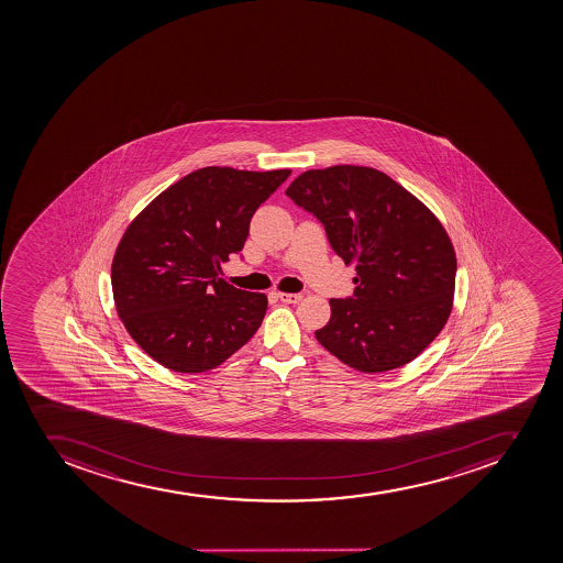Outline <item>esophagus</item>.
Listing matches in <instances>:
<instances>
[{
  "label": "esophagus",
  "mask_w": 563,
  "mask_h": 563,
  "mask_svg": "<svg viewBox=\"0 0 563 563\" xmlns=\"http://www.w3.org/2000/svg\"><path fill=\"white\" fill-rule=\"evenodd\" d=\"M277 299L286 303H297L302 300V294H277Z\"/></svg>",
  "instance_id": "esophagus-1"
}]
</instances>
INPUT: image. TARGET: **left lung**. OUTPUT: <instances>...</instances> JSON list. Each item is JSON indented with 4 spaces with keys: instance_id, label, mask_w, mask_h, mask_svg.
<instances>
[{
    "instance_id": "obj_1",
    "label": "left lung",
    "mask_w": 563,
    "mask_h": 563,
    "mask_svg": "<svg viewBox=\"0 0 563 563\" xmlns=\"http://www.w3.org/2000/svg\"><path fill=\"white\" fill-rule=\"evenodd\" d=\"M286 195L323 224L354 294L331 299L314 336L362 373H385L423 353L452 311L457 261L438 218L379 170L333 165L306 170Z\"/></svg>"
}]
</instances>
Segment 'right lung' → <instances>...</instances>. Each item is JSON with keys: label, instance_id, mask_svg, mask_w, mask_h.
Listing matches in <instances>:
<instances>
[{"label": "right lung", "instance_id": "1", "mask_svg": "<svg viewBox=\"0 0 563 563\" xmlns=\"http://www.w3.org/2000/svg\"><path fill=\"white\" fill-rule=\"evenodd\" d=\"M289 175L203 167L170 185L128 227L111 286L120 320L151 358L176 373H205L254 336L266 295L218 275L243 250L255 210Z\"/></svg>", "mask_w": 563, "mask_h": 563}]
</instances>
